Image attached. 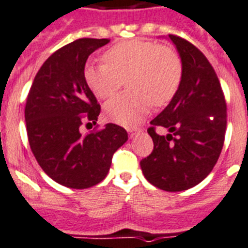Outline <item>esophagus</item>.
<instances>
[{"label":"esophagus","instance_id":"34e87169","mask_svg":"<svg viewBox=\"0 0 248 248\" xmlns=\"http://www.w3.org/2000/svg\"><path fill=\"white\" fill-rule=\"evenodd\" d=\"M127 131H128V133H130L131 139H132V137L135 136V135H136L137 132H139V130H133V128H128V130H127Z\"/></svg>","mask_w":248,"mask_h":248}]
</instances>
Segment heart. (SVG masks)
Listing matches in <instances>:
<instances>
[{"label": "heart", "instance_id": "b5f03b06", "mask_svg": "<svg viewBox=\"0 0 248 248\" xmlns=\"http://www.w3.org/2000/svg\"><path fill=\"white\" fill-rule=\"evenodd\" d=\"M105 63H88L85 79L98 98L115 96L126 81L128 91L106 103L112 121L136 126L152 105L166 106L182 81V60L173 47L152 41L131 40L116 44L102 56Z\"/></svg>", "mask_w": 248, "mask_h": 248}]
</instances>
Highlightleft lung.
Returning a JSON list of instances; mask_svg holds the SVG:
<instances>
[{
	"label": "left lung",
	"mask_w": 248,
	"mask_h": 248,
	"mask_svg": "<svg viewBox=\"0 0 248 248\" xmlns=\"http://www.w3.org/2000/svg\"><path fill=\"white\" fill-rule=\"evenodd\" d=\"M182 60V81L169 106L151 121L154 150L142 172L154 186L177 192L199 185L216 165L225 142L227 111L218 77L206 56L185 38L169 34ZM166 128V137L158 135Z\"/></svg>",
	"instance_id": "left-lung-1"
}]
</instances>
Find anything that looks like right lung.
I'll return each mask as SVG.
<instances>
[{"mask_svg":"<svg viewBox=\"0 0 248 248\" xmlns=\"http://www.w3.org/2000/svg\"><path fill=\"white\" fill-rule=\"evenodd\" d=\"M108 38H78L49 56L38 70L25 107L30 147L41 169L62 186L88 188L106 177L112 156L127 141L124 127L96 124L100 103L85 79L88 56Z\"/></svg>","mask_w":248,"mask_h":248,"instance_id":"add662e5","label":"right lung"}]
</instances>
